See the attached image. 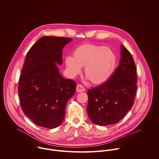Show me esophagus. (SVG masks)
Returning a JSON list of instances; mask_svg holds the SVG:
<instances>
[{"label":"esophagus","mask_w":159,"mask_h":159,"mask_svg":"<svg viewBox=\"0 0 159 159\" xmlns=\"http://www.w3.org/2000/svg\"><path fill=\"white\" fill-rule=\"evenodd\" d=\"M85 89L84 88V87L80 84H78L77 85V87H76V91L77 92H85Z\"/></svg>","instance_id":"1"}]
</instances>
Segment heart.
I'll return each mask as SVG.
<instances>
[{"instance_id": "heart-1", "label": "heart", "mask_w": 159, "mask_h": 159, "mask_svg": "<svg viewBox=\"0 0 159 159\" xmlns=\"http://www.w3.org/2000/svg\"><path fill=\"white\" fill-rule=\"evenodd\" d=\"M65 64L70 77H74L85 67V75L95 85L106 82L112 75L116 65V56L109 47L94 43H84L77 47L73 57L67 56Z\"/></svg>"}]
</instances>
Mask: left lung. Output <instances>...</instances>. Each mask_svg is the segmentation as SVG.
<instances>
[{"label":"left lung","mask_w":159,"mask_h":159,"mask_svg":"<svg viewBox=\"0 0 159 159\" xmlns=\"http://www.w3.org/2000/svg\"><path fill=\"white\" fill-rule=\"evenodd\" d=\"M121 58L111 77L101 85L89 89L87 113L96 125L117 123L131 109L137 90L136 68L129 52L121 45Z\"/></svg>","instance_id":"8db88e82"}]
</instances>
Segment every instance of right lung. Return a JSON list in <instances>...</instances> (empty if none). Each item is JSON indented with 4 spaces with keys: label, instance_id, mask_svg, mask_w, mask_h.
<instances>
[{
    "label": "right lung",
    "instance_id": "obj_1",
    "mask_svg": "<svg viewBox=\"0 0 159 159\" xmlns=\"http://www.w3.org/2000/svg\"><path fill=\"white\" fill-rule=\"evenodd\" d=\"M72 39L43 36L27 53L20 77L18 94L25 114L38 126L59 127L76 83L63 77L56 64L63 63L64 47Z\"/></svg>",
    "mask_w": 159,
    "mask_h": 159
}]
</instances>
